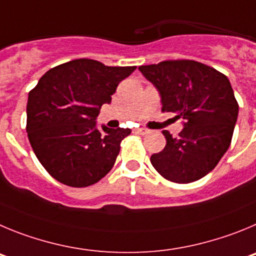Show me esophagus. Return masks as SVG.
I'll list each match as a JSON object with an SVG mask.
<instances>
[{"label":"esophagus","mask_w":256,"mask_h":256,"mask_svg":"<svg viewBox=\"0 0 256 256\" xmlns=\"http://www.w3.org/2000/svg\"><path fill=\"white\" fill-rule=\"evenodd\" d=\"M136 132L142 134V135H146V134H149V130L148 128H138Z\"/></svg>","instance_id":"1"}]
</instances>
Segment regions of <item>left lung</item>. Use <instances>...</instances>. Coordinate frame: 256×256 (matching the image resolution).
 Here are the masks:
<instances>
[{
	"mask_svg": "<svg viewBox=\"0 0 256 256\" xmlns=\"http://www.w3.org/2000/svg\"><path fill=\"white\" fill-rule=\"evenodd\" d=\"M139 70L160 92L162 111L174 112L184 125L177 138L163 131L167 144L150 156L152 164L172 182L200 180L231 144L238 104L228 78L192 60L163 61Z\"/></svg>",
	"mask_w": 256,
	"mask_h": 256,
	"instance_id": "left-lung-1",
	"label": "left lung"
}]
</instances>
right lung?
Segmentation results:
<instances>
[{
	"label": "right lung",
	"mask_w": 256,
	"mask_h": 256,
	"mask_svg": "<svg viewBox=\"0 0 256 256\" xmlns=\"http://www.w3.org/2000/svg\"><path fill=\"white\" fill-rule=\"evenodd\" d=\"M135 66H106L79 58L50 68L28 96L26 132L50 176L72 188L98 182L114 167L130 128H98L102 104Z\"/></svg>",
	"instance_id": "1"
}]
</instances>
